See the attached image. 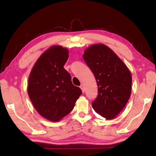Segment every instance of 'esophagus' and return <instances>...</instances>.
<instances>
[{
	"label": "esophagus",
	"mask_w": 156,
	"mask_h": 156,
	"mask_svg": "<svg viewBox=\"0 0 156 156\" xmlns=\"http://www.w3.org/2000/svg\"><path fill=\"white\" fill-rule=\"evenodd\" d=\"M80 88H81V90H82V92H83V93H84V87H83V86H82V85H81V86H80Z\"/></svg>",
	"instance_id": "esophagus-1"
}]
</instances>
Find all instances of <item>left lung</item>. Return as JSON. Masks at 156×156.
<instances>
[{
	"instance_id": "left-lung-1",
	"label": "left lung",
	"mask_w": 156,
	"mask_h": 156,
	"mask_svg": "<svg viewBox=\"0 0 156 156\" xmlns=\"http://www.w3.org/2000/svg\"><path fill=\"white\" fill-rule=\"evenodd\" d=\"M83 58L93 72L98 86V95L92 102V108L108 120L115 118L131 96L130 71L111 49L102 44L88 47Z\"/></svg>"
}]
</instances>
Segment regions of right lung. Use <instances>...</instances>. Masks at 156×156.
Listing matches in <instances>:
<instances>
[{
    "instance_id": "obj_1",
    "label": "right lung",
    "mask_w": 156,
    "mask_h": 156,
    "mask_svg": "<svg viewBox=\"0 0 156 156\" xmlns=\"http://www.w3.org/2000/svg\"><path fill=\"white\" fill-rule=\"evenodd\" d=\"M68 57L67 48L51 46L38 58L29 74V98L38 113L49 121L57 122L69 114L82 94L64 68Z\"/></svg>"
}]
</instances>
